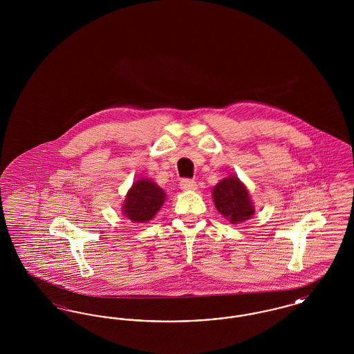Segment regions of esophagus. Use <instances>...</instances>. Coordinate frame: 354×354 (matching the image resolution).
Segmentation results:
<instances>
[{
    "label": "esophagus",
    "mask_w": 354,
    "mask_h": 354,
    "mask_svg": "<svg viewBox=\"0 0 354 354\" xmlns=\"http://www.w3.org/2000/svg\"><path fill=\"white\" fill-rule=\"evenodd\" d=\"M180 188L182 189H195L196 188V182L194 180V179H188V178H185V179H182L180 180Z\"/></svg>",
    "instance_id": "obj_1"
}]
</instances>
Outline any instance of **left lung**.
<instances>
[{
    "label": "left lung",
    "instance_id": "obj_1",
    "mask_svg": "<svg viewBox=\"0 0 354 354\" xmlns=\"http://www.w3.org/2000/svg\"><path fill=\"white\" fill-rule=\"evenodd\" d=\"M212 195L218 211L231 223L250 219L254 212L247 188L236 176L221 180L214 188Z\"/></svg>",
    "mask_w": 354,
    "mask_h": 354
}]
</instances>
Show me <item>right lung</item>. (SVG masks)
Instances as JSON below:
<instances>
[{
  "instance_id": "add662e5",
  "label": "right lung",
  "mask_w": 354,
  "mask_h": 354,
  "mask_svg": "<svg viewBox=\"0 0 354 354\" xmlns=\"http://www.w3.org/2000/svg\"><path fill=\"white\" fill-rule=\"evenodd\" d=\"M165 191L147 179L135 182L124 201V215L138 223H146L160 209L165 202Z\"/></svg>"
}]
</instances>
